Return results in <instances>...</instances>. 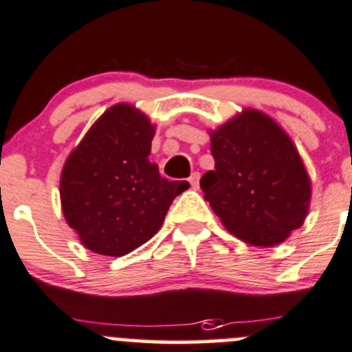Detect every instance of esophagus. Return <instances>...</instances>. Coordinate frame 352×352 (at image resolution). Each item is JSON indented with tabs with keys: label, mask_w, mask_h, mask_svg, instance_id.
<instances>
[{
	"label": "esophagus",
	"mask_w": 352,
	"mask_h": 352,
	"mask_svg": "<svg viewBox=\"0 0 352 352\" xmlns=\"http://www.w3.org/2000/svg\"><path fill=\"white\" fill-rule=\"evenodd\" d=\"M199 177H201L199 172H194L192 175L189 177V184L194 187V189H197V187H199Z\"/></svg>",
	"instance_id": "1"
}]
</instances>
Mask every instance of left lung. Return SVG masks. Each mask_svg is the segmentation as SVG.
Instances as JSON below:
<instances>
[{
    "label": "left lung",
    "mask_w": 352,
    "mask_h": 352,
    "mask_svg": "<svg viewBox=\"0 0 352 352\" xmlns=\"http://www.w3.org/2000/svg\"><path fill=\"white\" fill-rule=\"evenodd\" d=\"M211 155L214 170L201 177V189L235 237L268 248L301 227L311 184L292 141L272 118L245 110L211 132Z\"/></svg>",
    "instance_id": "left-lung-1"
}]
</instances>
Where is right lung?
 <instances>
[{
  "label": "right lung",
  "instance_id": "obj_1",
  "mask_svg": "<svg viewBox=\"0 0 352 352\" xmlns=\"http://www.w3.org/2000/svg\"><path fill=\"white\" fill-rule=\"evenodd\" d=\"M155 127L129 104H115L89 129L61 172L65 220L82 244L124 256L162 227L172 201L189 187L149 162Z\"/></svg>",
  "mask_w": 352,
  "mask_h": 352
}]
</instances>
